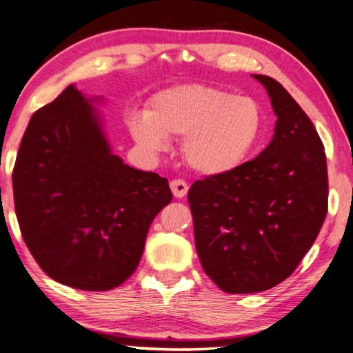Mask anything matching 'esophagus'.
<instances>
[{
    "label": "esophagus",
    "mask_w": 353,
    "mask_h": 353,
    "mask_svg": "<svg viewBox=\"0 0 353 353\" xmlns=\"http://www.w3.org/2000/svg\"><path fill=\"white\" fill-rule=\"evenodd\" d=\"M170 189L176 199H183L184 195L188 194L189 186H188V183L183 180H173V181H170Z\"/></svg>",
    "instance_id": "obj_1"
}]
</instances>
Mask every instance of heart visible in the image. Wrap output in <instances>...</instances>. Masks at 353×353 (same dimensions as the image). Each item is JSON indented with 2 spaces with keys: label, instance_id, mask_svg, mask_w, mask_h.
Here are the masks:
<instances>
[{
  "label": "heart",
  "instance_id": "obj_1",
  "mask_svg": "<svg viewBox=\"0 0 353 353\" xmlns=\"http://www.w3.org/2000/svg\"><path fill=\"white\" fill-rule=\"evenodd\" d=\"M135 143L151 156L183 137L186 164L200 175L221 176L251 159L263 131V112L256 99L208 85L172 86L154 94L146 115L128 123Z\"/></svg>",
  "mask_w": 353,
  "mask_h": 353
}]
</instances>
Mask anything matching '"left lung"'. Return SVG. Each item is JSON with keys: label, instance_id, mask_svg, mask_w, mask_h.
I'll list each match as a JSON object with an SVG mask.
<instances>
[{"label": "left lung", "instance_id": "left-lung-1", "mask_svg": "<svg viewBox=\"0 0 353 353\" xmlns=\"http://www.w3.org/2000/svg\"><path fill=\"white\" fill-rule=\"evenodd\" d=\"M278 120L256 159L195 181L188 200L200 263L227 294H256L283 283L316 241L328 210L322 140L283 85L252 75Z\"/></svg>", "mask_w": 353, "mask_h": 353}]
</instances>
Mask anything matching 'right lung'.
I'll use <instances>...</instances> for the list:
<instances>
[{"label":"right lung","instance_id":"1","mask_svg":"<svg viewBox=\"0 0 353 353\" xmlns=\"http://www.w3.org/2000/svg\"><path fill=\"white\" fill-rule=\"evenodd\" d=\"M69 85L31 117L15 161V214L32 257L57 283L102 292L142 259L156 214L172 202L167 178L124 164L104 120Z\"/></svg>","mask_w":353,"mask_h":353}]
</instances>
